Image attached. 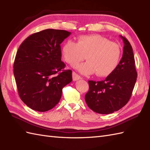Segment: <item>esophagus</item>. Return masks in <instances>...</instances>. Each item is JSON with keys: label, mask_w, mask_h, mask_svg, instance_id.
<instances>
[{"label": "esophagus", "mask_w": 150, "mask_h": 150, "mask_svg": "<svg viewBox=\"0 0 150 150\" xmlns=\"http://www.w3.org/2000/svg\"><path fill=\"white\" fill-rule=\"evenodd\" d=\"M72 75H73V80L74 81L80 80V79H81V76H79V75H77V73H76L75 72H74V71H73Z\"/></svg>", "instance_id": "obj_1"}]
</instances>
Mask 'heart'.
Masks as SVG:
<instances>
[{
    "instance_id": "1",
    "label": "heart",
    "mask_w": 150,
    "mask_h": 150,
    "mask_svg": "<svg viewBox=\"0 0 150 150\" xmlns=\"http://www.w3.org/2000/svg\"><path fill=\"white\" fill-rule=\"evenodd\" d=\"M65 61L73 65L85 58L87 62L74 66L83 75L95 73L97 77H107L119 64L121 57L120 46L100 35L79 37L77 43L68 40L62 46Z\"/></svg>"
}]
</instances>
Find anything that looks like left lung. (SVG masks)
Returning a JSON list of instances; mask_svg holds the SVG:
<instances>
[{
  "label": "left lung",
  "instance_id": "obj_1",
  "mask_svg": "<svg viewBox=\"0 0 150 150\" xmlns=\"http://www.w3.org/2000/svg\"><path fill=\"white\" fill-rule=\"evenodd\" d=\"M124 42L123 54L119 64L102 81H89L90 89L85 101L91 110L100 114H110L128 103L137 77L133 49L129 41L120 35Z\"/></svg>",
  "mask_w": 150,
  "mask_h": 150
}]
</instances>
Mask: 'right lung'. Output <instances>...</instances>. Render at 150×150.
Returning a JSON list of instances; mask_svg holds the SVG:
<instances>
[{
	"mask_svg": "<svg viewBox=\"0 0 150 150\" xmlns=\"http://www.w3.org/2000/svg\"><path fill=\"white\" fill-rule=\"evenodd\" d=\"M71 32L47 29L33 33L19 46L13 73L19 97L31 109L48 111L59 103L62 88L72 81L71 70H63L60 44Z\"/></svg>",
	"mask_w": 150,
	"mask_h": 150,
	"instance_id": "add662e5",
	"label": "right lung"
}]
</instances>
